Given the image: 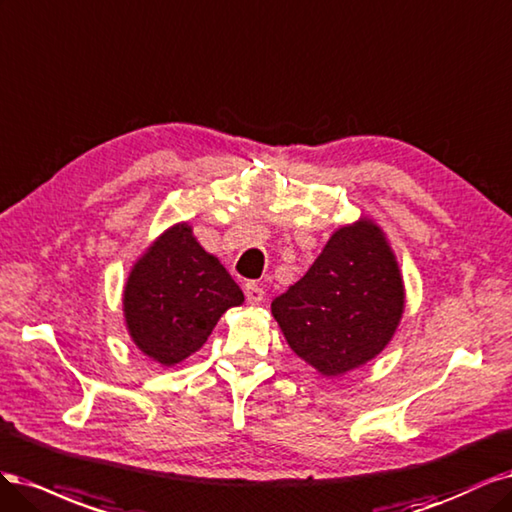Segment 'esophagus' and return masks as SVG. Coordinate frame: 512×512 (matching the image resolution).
<instances>
[{"label": "esophagus", "instance_id": "1", "mask_svg": "<svg viewBox=\"0 0 512 512\" xmlns=\"http://www.w3.org/2000/svg\"><path fill=\"white\" fill-rule=\"evenodd\" d=\"M244 295L249 304H261L263 302V289L257 283H246L244 285Z\"/></svg>", "mask_w": 512, "mask_h": 512}]
</instances>
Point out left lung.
Wrapping results in <instances>:
<instances>
[{"mask_svg":"<svg viewBox=\"0 0 512 512\" xmlns=\"http://www.w3.org/2000/svg\"><path fill=\"white\" fill-rule=\"evenodd\" d=\"M404 312L398 261L370 219L344 225L310 270L272 302L293 349L323 376H338L381 353Z\"/></svg>","mask_w":512,"mask_h":512,"instance_id":"1","label":"left lung"}]
</instances>
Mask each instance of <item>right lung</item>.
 <instances>
[{"instance_id":"1","label":"right lung","mask_w":512,"mask_h":512,"mask_svg":"<svg viewBox=\"0 0 512 512\" xmlns=\"http://www.w3.org/2000/svg\"><path fill=\"white\" fill-rule=\"evenodd\" d=\"M244 302L221 261L193 238L189 223L163 232L131 268L123 315L138 349L161 366L200 351L223 312Z\"/></svg>"}]
</instances>
